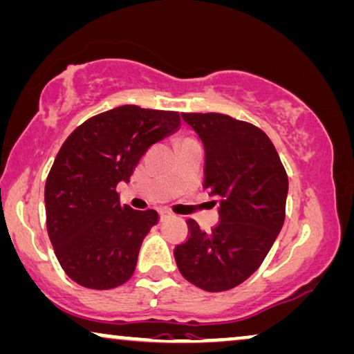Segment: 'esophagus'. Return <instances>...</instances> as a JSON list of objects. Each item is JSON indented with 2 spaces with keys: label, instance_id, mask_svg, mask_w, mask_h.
<instances>
[{
  "label": "esophagus",
  "instance_id": "34e87169",
  "mask_svg": "<svg viewBox=\"0 0 354 354\" xmlns=\"http://www.w3.org/2000/svg\"><path fill=\"white\" fill-rule=\"evenodd\" d=\"M171 216V213L168 212V210H160V220L163 221V220H167V218H170Z\"/></svg>",
  "mask_w": 354,
  "mask_h": 354
}]
</instances>
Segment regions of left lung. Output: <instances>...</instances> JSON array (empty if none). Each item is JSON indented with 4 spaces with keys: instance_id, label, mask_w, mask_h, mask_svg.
Instances as JSON below:
<instances>
[{
    "instance_id": "8db88e82",
    "label": "left lung",
    "mask_w": 354,
    "mask_h": 354,
    "mask_svg": "<svg viewBox=\"0 0 354 354\" xmlns=\"http://www.w3.org/2000/svg\"><path fill=\"white\" fill-rule=\"evenodd\" d=\"M181 115L205 149L203 187L220 201V221L205 232L187 220L189 237L176 245L175 260L194 286L229 290L250 277L271 250L286 220L288 178L263 129L225 113Z\"/></svg>"
}]
</instances>
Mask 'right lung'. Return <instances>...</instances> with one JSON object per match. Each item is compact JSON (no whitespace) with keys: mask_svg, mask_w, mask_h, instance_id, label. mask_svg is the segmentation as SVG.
Returning a JSON list of instances; mask_svg holds the SVG:
<instances>
[{"mask_svg":"<svg viewBox=\"0 0 354 354\" xmlns=\"http://www.w3.org/2000/svg\"><path fill=\"white\" fill-rule=\"evenodd\" d=\"M181 113L120 106L73 129L44 186L46 227L59 263L80 286L107 290L133 276L156 210L122 205L117 184L129 181L147 149L176 131Z\"/></svg>","mask_w":354,"mask_h":354,"instance_id":"right-lung-1","label":"right lung"}]
</instances>
